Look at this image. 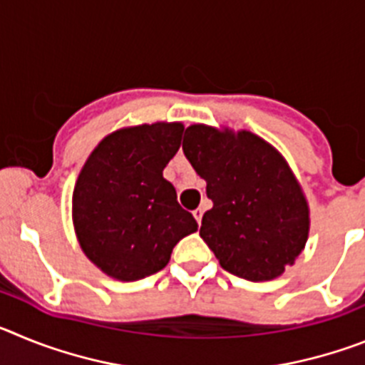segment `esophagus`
Returning a JSON list of instances; mask_svg holds the SVG:
<instances>
[{"label":"esophagus","mask_w":365,"mask_h":365,"mask_svg":"<svg viewBox=\"0 0 365 365\" xmlns=\"http://www.w3.org/2000/svg\"><path fill=\"white\" fill-rule=\"evenodd\" d=\"M202 214H205V210H202V208H197V210H193V217L197 219L199 225H201V221H202Z\"/></svg>","instance_id":"1"}]
</instances>
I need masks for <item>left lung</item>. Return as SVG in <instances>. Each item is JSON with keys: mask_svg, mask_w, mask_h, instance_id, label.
Returning <instances> with one entry per match:
<instances>
[{"mask_svg": "<svg viewBox=\"0 0 365 365\" xmlns=\"http://www.w3.org/2000/svg\"><path fill=\"white\" fill-rule=\"evenodd\" d=\"M182 151L214 202L199 234L219 265L248 282H269L294 265L311 221L282 153L250 131L205 124L186 128Z\"/></svg>", "mask_w": 365, "mask_h": 365, "instance_id": "left-lung-1", "label": "left lung"}]
</instances>
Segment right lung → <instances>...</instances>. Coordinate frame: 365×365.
<instances>
[{
  "label": "right lung",
  "mask_w": 365,
  "mask_h": 365,
  "mask_svg": "<svg viewBox=\"0 0 365 365\" xmlns=\"http://www.w3.org/2000/svg\"><path fill=\"white\" fill-rule=\"evenodd\" d=\"M180 122L124 128L87 157L73 192V222L83 254L102 272L137 282L168 265L197 221L177 202L163 170L180 148Z\"/></svg>",
  "instance_id": "add662e5"
}]
</instances>
